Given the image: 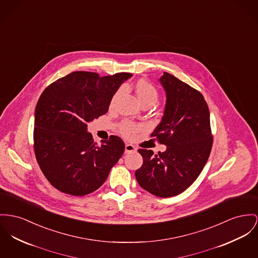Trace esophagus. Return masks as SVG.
<instances>
[{
  "label": "esophagus",
  "instance_id": "esophagus-1",
  "mask_svg": "<svg viewBox=\"0 0 258 258\" xmlns=\"http://www.w3.org/2000/svg\"><path fill=\"white\" fill-rule=\"evenodd\" d=\"M136 148L131 145V144H126L125 145V154H129V153H132V152H136Z\"/></svg>",
  "mask_w": 258,
  "mask_h": 258
}]
</instances>
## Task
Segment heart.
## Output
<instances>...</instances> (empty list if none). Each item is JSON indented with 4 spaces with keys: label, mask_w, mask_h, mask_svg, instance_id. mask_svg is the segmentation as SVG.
<instances>
[{
    "label": "heart",
    "mask_w": 258,
    "mask_h": 258,
    "mask_svg": "<svg viewBox=\"0 0 258 258\" xmlns=\"http://www.w3.org/2000/svg\"><path fill=\"white\" fill-rule=\"evenodd\" d=\"M135 91H136V95H137L138 100L141 103H150V104H154L158 99V92L155 89V86H153L151 83H149L148 81L145 80H140L135 86ZM121 90H118L114 96L112 97L111 101H110V106L112 107L115 102L118 98V96L120 95ZM142 127L140 125H137L135 123L126 121L123 123L122 127H121V133L127 138H131L134 136V134L137 132L138 130H140Z\"/></svg>",
    "instance_id": "heart-1"
}]
</instances>
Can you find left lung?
<instances>
[{"mask_svg":"<svg viewBox=\"0 0 258 258\" xmlns=\"http://www.w3.org/2000/svg\"><path fill=\"white\" fill-rule=\"evenodd\" d=\"M166 96L162 118L152 133L166 146L163 153L139 150L143 165L135 172L139 185L151 194L174 197L197 180L210 155L212 136L204 96L168 72L158 79Z\"/></svg>","mask_w":258,"mask_h":258,"instance_id":"obj_1","label":"left lung"}]
</instances>
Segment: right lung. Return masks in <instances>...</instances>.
Listing matches in <instances>:
<instances>
[{
	"label": "right lung",
	"mask_w": 258,
	"mask_h": 258,
	"mask_svg": "<svg viewBox=\"0 0 258 258\" xmlns=\"http://www.w3.org/2000/svg\"><path fill=\"white\" fill-rule=\"evenodd\" d=\"M131 77L126 72L101 77L75 71L42 93L35 108V155L55 189L85 196L104 183L125 144L110 136L98 146L87 124L107 112L114 94Z\"/></svg>",
	"instance_id": "obj_1"
}]
</instances>
